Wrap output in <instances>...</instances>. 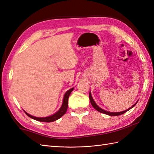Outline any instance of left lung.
I'll return each instance as SVG.
<instances>
[{
	"mask_svg": "<svg viewBox=\"0 0 154 154\" xmlns=\"http://www.w3.org/2000/svg\"><path fill=\"white\" fill-rule=\"evenodd\" d=\"M89 97H90V102H91V104L92 106H93V107L95 109V110H97V111L100 112H102V113H104V114L110 115V116H118V115H121L122 114H123V113H125V112H126V111H128V110H130V109H132L133 107H134V106L136 105V104L137 103V102H138V101L136 102V103L135 104L133 105L131 107H130L129 109H126V110H125L124 111L112 112H109V111H105V110H103V109H102L101 108H100V107H99V106L96 103H95V102L94 101L93 97H92V96H91V94L90 92V94H89Z\"/></svg>",
	"mask_w": 154,
	"mask_h": 154,
	"instance_id": "obj_1",
	"label": "left lung"
}]
</instances>
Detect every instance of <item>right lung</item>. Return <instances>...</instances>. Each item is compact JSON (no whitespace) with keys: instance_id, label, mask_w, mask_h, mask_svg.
<instances>
[{"instance_id":"1","label":"right lung","mask_w":154,"mask_h":154,"mask_svg":"<svg viewBox=\"0 0 154 154\" xmlns=\"http://www.w3.org/2000/svg\"><path fill=\"white\" fill-rule=\"evenodd\" d=\"M74 90V88L70 89L68 90L65 94L64 95V98H63V102L62 106L60 108V109L56 113H54L52 115L49 116V117H33V116L29 114H28V112H26V111H24L26 112V114L30 118H32L34 120L38 121L40 122H53L54 121H57L58 119H60L62 116H63L64 114L66 113V112L67 111L68 109V97H69V95L71 94V92L72 91V90Z\"/></svg>"}]
</instances>
